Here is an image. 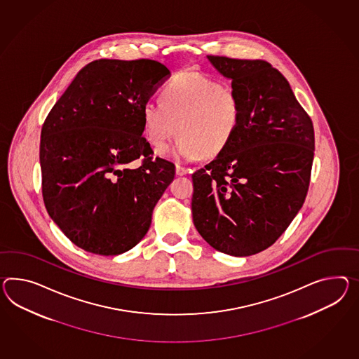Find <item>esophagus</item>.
I'll list each match as a JSON object with an SVG mask.
<instances>
[{
    "instance_id": "1",
    "label": "esophagus",
    "mask_w": 359,
    "mask_h": 359,
    "mask_svg": "<svg viewBox=\"0 0 359 359\" xmlns=\"http://www.w3.org/2000/svg\"><path fill=\"white\" fill-rule=\"evenodd\" d=\"M188 171H189V168H187V167L184 166H180V165H176V174H177V175H185V174H188Z\"/></svg>"
}]
</instances>
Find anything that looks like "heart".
Instances as JSON below:
<instances>
[{
	"instance_id": "b5f03b06",
	"label": "heart",
	"mask_w": 359,
	"mask_h": 359,
	"mask_svg": "<svg viewBox=\"0 0 359 359\" xmlns=\"http://www.w3.org/2000/svg\"><path fill=\"white\" fill-rule=\"evenodd\" d=\"M161 101H147L141 109L144 135L162 149L179 133L176 156L196 161L224 151L241 122V101L232 86L198 71L176 74L161 92Z\"/></svg>"
}]
</instances>
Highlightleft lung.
Here are the masks:
<instances>
[{
	"instance_id": "1",
	"label": "left lung",
	"mask_w": 359,
	"mask_h": 359,
	"mask_svg": "<svg viewBox=\"0 0 359 359\" xmlns=\"http://www.w3.org/2000/svg\"><path fill=\"white\" fill-rule=\"evenodd\" d=\"M208 58L232 80L241 122L226 150L192 175L193 223L218 252L248 257L271 246L302 208L314 127L269 62Z\"/></svg>"
}]
</instances>
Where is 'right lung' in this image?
I'll return each mask as SVG.
<instances>
[{
	"label": "right lung",
	"instance_id": "obj_1",
	"mask_svg": "<svg viewBox=\"0 0 359 359\" xmlns=\"http://www.w3.org/2000/svg\"><path fill=\"white\" fill-rule=\"evenodd\" d=\"M170 76L151 60L88 63L53 106L41 128L45 208L89 253L118 255L147 235L175 165L153 158L142 135V105ZM142 155L140 168L126 167Z\"/></svg>",
	"mask_w": 359,
	"mask_h": 359
}]
</instances>
